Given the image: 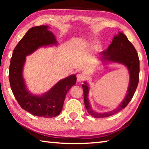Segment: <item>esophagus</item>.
I'll return each mask as SVG.
<instances>
[{
	"instance_id": "esophagus-1",
	"label": "esophagus",
	"mask_w": 149,
	"mask_h": 149,
	"mask_svg": "<svg viewBox=\"0 0 149 149\" xmlns=\"http://www.w3.org/2000/svg\"><path fill=\"white\" fill-rule=\"evenodd\" d=\"M85 75L81 74H79L77 75V81H79V82L84 81L85 79Z\"/></svg>"
}]
</instances>
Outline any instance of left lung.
<instances>
[{"label": "left lung", "instance_id": "obj_1", "mask_svg": "<svg viewBox=\"0 0 149 149\" xmlns=\"http://www.w3.org/2000/svg\"><path fill=\"white\" fill-rule=\"evenodd\" d=\"M100 54L102 56L100 59L104 64L116 62L125 65L129 71L130 83L125 97L115 109L107 112H97L91 107L88 99L89 87H88L87 83L84 82L82 87L84 89L85 108L88 113L95 118L110 116L127 107L134 95L139 79V59L137 50L127 37L122 33L119 32L118 35H115L112 43L109 45L107 50L102 52Z\"/></svg>", "mask_w": 149, "mask_h": 149}]
</instances>
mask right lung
<instances>
[{
  "instance_id": "right-lung-1",
  "label": "right lung",
  "mask_w": 149,
  "mask_h": 149,
  "mask_svg": "<svg viewBox=\"0 0 149 149\" xmlns=\"http://www.w3.org/2000/svg\"><path fill=\"white\" fill-rule=\"evenodd\" d=\"M49 28L47 26H40L29 29L14 49L9 68L10 85L20 107L32 115L44 118H53L60 114L65 95L77 80L75 74L70 75L41 95H33L27 89L23 77L26 56L40 47L58 44Z\"/></svg>"
}]
</instances>
